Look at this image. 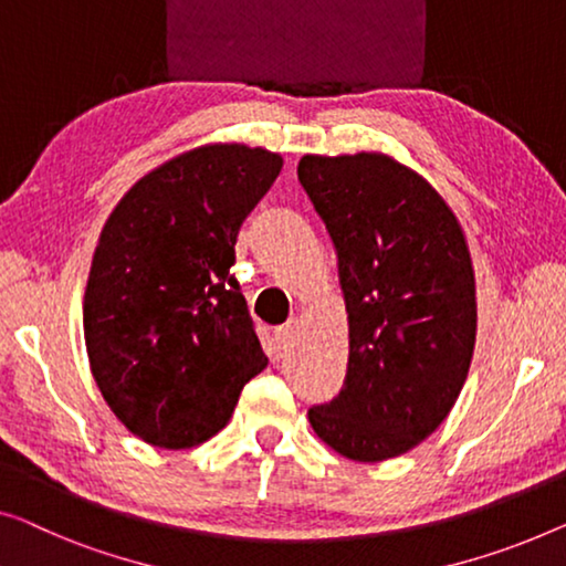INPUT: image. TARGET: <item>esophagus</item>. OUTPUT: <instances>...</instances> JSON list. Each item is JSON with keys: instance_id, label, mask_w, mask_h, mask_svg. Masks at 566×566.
Returning a JSON list of instances; mask_svg holds the SVG:
<instances>
[{"instance_id": "obj_1", "label": "esophagus", "mask_w": 566, "mask_h": 566, "mask_svg": "<svg viewBox=\"0 0 566 566\" xmlns=\"http://www.w3.org/2000/svg\"><path fill=\"white\" fill-rule=\"evenodd\" d=\"M292 337H294L292 325H280L274 331V345H276V353H280V356H284V353L292 348Z\"/></svg>"}]
</instances>
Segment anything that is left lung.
<instances>
[{
  "label": "left lung",
  "instance_id": "8db88e82",
  "mask_svg": "<svg viewBox=\"0 0 566 566\" xmlns=\"http://www.w3.org/2000/svg\"><path fill=\"white\" fill-rule=\"evenodd\" d=\"M297 177L337 254L348 370L310 424L343 458L381 462L427 440L475 348V274L458 218L415 170L378 155H305Z\"/></svg>",
  "mask_w": 566,
  "mask_h": 566
}]
</instances>
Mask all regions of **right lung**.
Segmentation results:
<instances>
[{
	"mask_svg": "<svg viewBox=\"0 0 566 566\" xmlns=\"http://www.w3.org/2000/svg\"><path fill=\"white\" fill-rule=\"evenodd\" d=\"M282 170L247 145H208L142 177L101 231L83 300L91 374L122 424L185 450L229 424L266 368L235 239Z\"/></svg>",
	"mask_w": 566,
	"mask_h": 566,
	"instance_id": "add662e5",
	"label": "right lung"
}]
</instances>
